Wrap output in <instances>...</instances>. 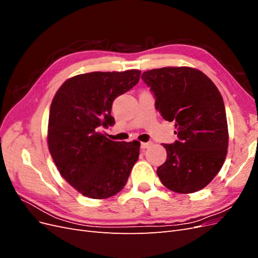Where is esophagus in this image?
<instances>
[{
    "mask_svg": "<svg viewBox=\"0 0 258 258\" xmlns=\"http://www.w3.org/2000/svg\"><path fill=\"white\" fill-rule=\"evenodd\" d=\"M153 143L152 142H142L141 143V148L142 150H145V148H148Z\"/></svg>",
    "mask_w": 258,
    "mask_h": 258,
    "instance_id": "1",
    "label": "esophagus"
}]
</instances>
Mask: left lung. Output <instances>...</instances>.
<instances>
[{"label":"left lung","mask_w":258,"mask_h":258,"mask_svg":"<svg viewBox=\"0 0 258 258\" xmlns=\"http://www.w3.org/2000/svg\"><path fill=\"white\" fill-rule=\"evenodd\" d=\"M163 119L175 121L178 141L162 144L166 162L157 175L170 190L198 191L220 172L227 155L228 126L221 92L197 69L167 67L142 74Z\"/></svg>","instance_id":"1"}]
</instances>
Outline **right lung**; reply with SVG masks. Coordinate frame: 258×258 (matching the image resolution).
Masks as SVG:
<instances>
[{
  "label": "right lung",
  "mask_w": 258,
  "mask_h": 258,
  "mask_svg": "<svg viewBox=\"0 0 258 258\" xmlns=\"http://www.w3.org/2000/svg\"><path fill=\"white\" fill-rule=\"evenodd\" d=\"M141 71L91 72L67 80L49 111L47 143L60 174L92 199H106L126 185L138 161L140 142H117L101 134L114 123L113 101L130 90Z\"/></svg>",
  "instance_id": "right-lung-1"
}]
</instances>
